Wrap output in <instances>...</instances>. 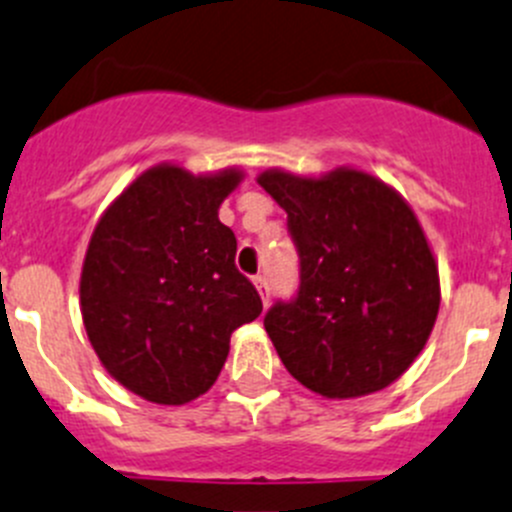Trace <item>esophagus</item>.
<instances>
[{
    "instance_id": "esophagus-1",
    "label": "esophagus",
    "mask_w": 512,
    "mask_h": 512,
    "mask_svg": "<svg viewBox=\"0 0 512 512\" xmlns=\"http://www.w3.org/2000/svg\"><path fill=\"white\" fill-rule=\"evenodd\" d=\"M253 284H256V289H259L264 306H269V281H266V276L256 274V276H253Z\"/></svg>"
}]
</instances>
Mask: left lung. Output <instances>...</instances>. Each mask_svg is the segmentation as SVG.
I'll return each instance as SVG.
<instances>
[{"mask_svg":"<svg viewBox=\"0 0 512 512\" xmlns=\"http://www.w3.org/2000/svg\"><path fill=\"white\" fill-rule=\"evenodd\" d=\"M259 186L286 211L299 251V291L264 326L281 362L326 399L379 392L425 349L440 276L415 211L374 175L321 178L264 170Z\"/></svg>","mask_w":512,"mask_h":512,"instance_id":"8db88e82","label":"left lung"}]
</instances>
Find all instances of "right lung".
Here are the masks:
<instances>
[{"label": "right lung", "instance_id": "1", "mask_svg": "<svg viewBox=\"0 0 512 512\" xmlns=\"http://www.w3.org/2000/svg\"><path fill=\"white\" fill-rule=\"evenodd\" d=\"M243 173L155 165L92 231L80 276L85 332L110 377L155 405H186L221 374L231 334L261 314L218 208Z\"/></svg>", "mask_w": 512, "mask_h": 512}]
</instances>
